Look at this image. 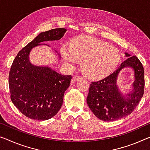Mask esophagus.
Here are the masks:
<instances>
[{"instance_id": "esophagus-1", "label": "esophagus", "mask_w": 150, "mask_h": 150, "mask_svg": "<svg viewBox=\"0 0 150 150\" xmlns=\"http://www.w3.org/2000/svg\"><path fill=\"white\" fill-rule=\"evenodd\" d=\"M82 77H81V76H79V75H75L74 77H73V80L74 81H79L80 79H81Z\"/></svg>"}]
</instances>
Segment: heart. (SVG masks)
Segmentation results:
<instances>
[{
  "label": "heart",
  "instance_id": "heart-1",
  "mask_svg": "<svg viewBox=\"0 0 150 150\" xmlns=\"http://www.w3.org/2000/svg\"><path fill=\"white\" fill-rule=\"evenodd\" d=\"M61 53L70 67H74L78 60H81V69L91 78L109 74L115 69L120 58L117 49L89 36L79 37L70 45H63Z\"/></svg>",
  "mask_w": 150,
  "mask_h": 150
}]
</instances>
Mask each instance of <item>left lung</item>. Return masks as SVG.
I'll use <instances>...</instances> for the list:
<instances>
[{"mask_svg":"<svg viewBox=\"0 0 150 150\" xmlns=\"http://www.w3.org/2000/svg\"><path fill=\"white\" fill-rule=\"evenodd\" d=\"M127 59L113 73L104 79L91 82L87 103L91 111L99 120L111 122L126 117L138 105L144 93V69L135 56L125 53ZM131 68L134 71L132 89L127 94L120 91L117 77L123 68Z\"/></svg>","mask_w":150,"mask_h":150,"instance_id":"1","label":"left lung"}]
</instances>
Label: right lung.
Returning <instances> with one entry per match:
<instances>
[{
	"label": "right lung",
	"instance_id": "1",
	"mask_svg": "<svg viewBox=\"0 0 150 150\" xmlns=\"http://www.w3.org/2000/svg\"><path fill=\"white\" fill-rule=\"evenodd\" d=\"M66 31V28H59L41 33L14 59L8 77L11 99L26 117L47 120L55 115L62 106L64 93L72 77L61 75L49 66L33 65L29 54L35 47L49 46L41 42L61 39ZM54 52L57 53L55 50ZM59 57L61 59L60 54Z\"/></svg>",
	"mask_w": 150,
	"mask_h": 150
}]
</instances>
